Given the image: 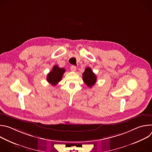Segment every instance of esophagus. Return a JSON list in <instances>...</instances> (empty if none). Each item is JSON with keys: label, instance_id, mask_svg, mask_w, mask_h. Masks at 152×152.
<instances>
[{"label": "esophagus", "instance_id": "34e87169", "mask_svg": "<svg viewBox=\"0 0 152 152\" xmlns=\"http://www.w3.org/2000/svg\"><path fill=\"white\" fill-rule=\"evenodd\" d=\"M70 70L72 72H75L76 70V67L75 66H72L70 67Z\"/></svg>", "mask_w": 152, "mask_h": 152}]
</instances>
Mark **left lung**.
Instances as JSON below:
<instances>
[{
    "label": "left lung",
    "mask_w": 152,
    "mask_h": 152,
    "mask_svg": "<svg viewBox=\"0 0 152 152\" xmlns=\"http://www.w3.org/2000/svg\"><path fill=\"white\" fill-rule=\"evenodd\" d=\"M83 80L89 87H92L96 82L97 77L90 67L86 68L82 74Z\"/></svg>",
    "instance_id": "8db88e82"
}]
</instances>
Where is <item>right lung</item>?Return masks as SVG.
I'll use <instances>...</instances> for the list:
<instances>
[{
	"label": "right lung",
	"instance_id": "add662e5",
	"mask_svg": "<svg viewBox=\"0 0 152 152\" xmlns=\"http://www.w3.org/2000/svg\"><path fill=\"white\" fill-rule=\"evenodd\" d=\"M66 72L64 68H59L58 66H55L47 76L48 82L53 86L56 85L62 79L64 73Z\"/></svg>",
	"mask_w": 152,
	"mask_h": 152
}]
</instances>
